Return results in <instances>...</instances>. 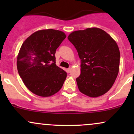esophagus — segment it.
Masks as SVG:
<instances>
[{
  "label": "esophagus",
  "instance_id": "1",
  "mask_svg": "<svg viewBox=\"0 0 134 134\" xmlns=\"http://www.w3.org/2000/svg\"><path fill=\"white\" fill-rule=\"evenodd\" d=\"M70 70H71V68H68L67 69V72H70Z\"/></svg>",
  "mask_w": 134,
  "mask_h": 134
}]
</instances>
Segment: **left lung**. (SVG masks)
I'll use <instances>...</instances> for the list:
<instances>
[{
  "instance_id": "left-lung-1",
  "label": "left lung",
  "mask_w": 134,
  "mask_h": 134,
  "mask_svg": "<svg viewBox=\"0 0 134 134\" xmlns=\"http://www.w3.org/2000/svg\"><path fill=\"white\" fill-rule=\"evenodd\" d=\"M81 60L78 88L87 96L96 98L107 93L119 71L120 53L116 41L101 29L90 27L69 35Z\"/></svg>"
}]
</instances>
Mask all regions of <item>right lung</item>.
I'll list each match as a JSON object with an SVG mask.
<instances>
[{"label":"right lung","mask_w":134,"mask_h":134,"mask_svg":"<svg viewBox=\"0 0 134 134\" xmlns=\"http://www.w3.org/2000/svg\"><path fill=\"white\" fill-rule=\"evenodd\" d=\"M65 34L53 29L39 30L23 42L17 58V68L23 82L31 92L48 97L58 92L67 73L55 64L57 48Z\"/></svg>","instance_id":"add662e5"}]
</instances>
